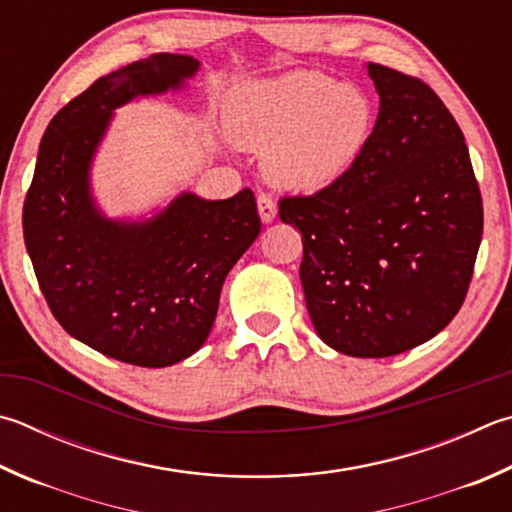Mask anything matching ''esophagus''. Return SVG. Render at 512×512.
<instances>
[{
	"label": "esophagus",
	"mask_w": 512,
	"mask_h": 512,
	"mask_svg": "<svg viewBox=\"0 0 512 512\" xmlns=\"http://www.w3.org/2000/svg\"><path fill=\"white\" fill-rule=\"evenodd\" d=\"M257 212H259V219H262L264 224H271V221L277 215L275 201L268 197V194H259V197H257Z\"/></svg>",
	"instance_id": "1"
}]
</instances>
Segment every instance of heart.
Segmentation results:
<instances>
[{"label": "heart", "mask_w": 512, "mask_h": 512, "mask_svg": "<svg viewBox=\"0 0 512 512\" xmlns=\"http://www.w3.org/2000/svg\"><path fill=\"white\" fill-rule=\"evenodd\" d=\"M226 129L239 147L264 152L277 188L315 194L356 170L374 141L376 107L360 87L295 69L232 89Z\"/></svg>", "instance_id": "heart-1"}]
</instances>
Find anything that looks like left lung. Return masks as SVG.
<instances>
[{"mask_svg": "<svg viewBox=\"0 0 512 512\" xmlns=\"http://www.w3.org/2000/svg\"><path fill=\"white\" fill-rule=\"evenodd\" d=\"M380 107L369 150L345 181L284 197L302 232L300 280L324 345L387 358L423 345L466 300L483 232L466 138L418 78L367 64Z\"/></svg>", "mask_w": 512, "mask_h": 512, "instance_id": "8db88e82", "label": "left lung"}]
</instances>
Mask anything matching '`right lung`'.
Returning a JSON list of instances; mask_svg holds the SVG:
<instances>
[{
  "mask_svg": "<svg viewBox=\"0 0 512 512\" xmlns=\"http://www.w3.org/2000/svg\"><path fill=\"white\" fill-rule=\"evenodd\" d=\"M199 67L192 55L154 53L98 78L46 127L24 201V244L55 320L138 367L201 349L226 275L262 230L250 188L219 201L181 192L147 219H111L96 203L91 165L114 111L183 89Z\"/></svg>",
  "mask_w": 512,
  "mask_h": 512,
  "instance_id": "right-lung-1",
  "label": "right lung"
}]
</instances>
